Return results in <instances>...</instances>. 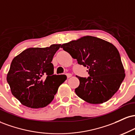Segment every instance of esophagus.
<instances>
[{"label": "esophagus", "instance_id": "obj_1", "mask_svg": "<svg viewBox=\"0 0 135 135\" xmlns=\"http://www.w3.org/2000/svg\"><path fill=\"white\" fill-rule=\"evenodd\" d=\"M66 77H67V78H70V77H72V74H70V73H68V74H66Z\"/></svg>", "mask_w": 135, "mask_h": 135}]
</instances>
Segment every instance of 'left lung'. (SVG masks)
I'll return each mask as SVG.
<instances>
[{
    "mask_svg": "<svg viewBox=\"0 0 135 135\" xmlns=\"http://www.w3.org/2000/svg\"><path fill=\"white\" fill-rule=\"evenodd\" d=\"M77 63L88 69L89 77H80L75 92L92 104L108 101L118 91L125 77L117 49L111 43L95 37L85 36L61 45Z\"/></svg>",
    "mask_w": 135,
    "mask_h": 135,
    "instance_id": "8db88e82",
    "label": "left lung"
}]
</instances>
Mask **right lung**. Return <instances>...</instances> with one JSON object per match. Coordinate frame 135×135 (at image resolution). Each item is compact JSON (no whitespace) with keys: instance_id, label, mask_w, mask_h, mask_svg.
Returning a JSON list of instances; mask_svg holds the SVG:
<instances>
[{"instance_id":"add662e5","label":"right lung","mask_w":135,"mask_h":135,"mask_svg":"<svg viewBox=\"0 0 135 135\" xmlns=\"http://www.w3.org/2000/svg\"><path fill=\"white\" fill-rule=\"evenodd\" d=\"M60 46L28 48L14 58L7 81L13 95L22 105L43 108L52 101L59 86L66 79L65 75H53L51 61Z\"/></svg>"}]
</instances>
